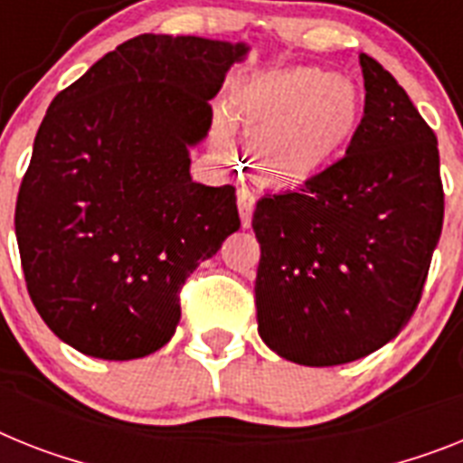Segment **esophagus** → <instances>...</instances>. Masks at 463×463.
<instances>
[{
  "instance_id": "obj_1",
  "label": "esophagus",
  "mask_w": 463,
  "mask_h": 463,
  "mask_svg": "<svg viewBox=\"0 0 463 463\" xmlns=\"http://www.w3.org/2000/svg\"><path fill=\"white\" fill-rule=\"evenodd\" d=\"M256 207V197L250 188H240L238 190V209H240V219H242L244 228L251 225V213H254Z\"/></svg>"
}]
</instances>
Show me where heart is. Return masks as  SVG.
I'll return each instance as SVG.
<instances>
[{
	"instance_id": "heart-1",
	"label": "heart",
	"mask_w": 463,
	"mask_h": 463,
	"mask_svg": "<svg viewBox=\"0 0 463 463\" xmlns=\"http://www.w3.org/2000/svg\"><path fill=\"white\" fill-rule=\"evenodd\" d=\"M360 96L351 81L322 68H289L244 80L232 91V119L251 143L263 181L297 188L332 166L360 127ZM213 153L232 159L231 127L216 122Z\"/></svg>"
}]
</instances>
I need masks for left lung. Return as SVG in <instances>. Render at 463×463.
I'll use <instances>...</instances> for the list:
<instances>
[{
	"mask_svg": "<svg viewBox=\"0 0 463 463\" xmlns=\"http://www.w3.org/2000/svg\"><path fill=\"white\" fill-rule=\"evenodd\" d=\"M364 115L336 165L263 195L256 320L270 351L306 367L360 360L395 339L421 298L442 231L436 134L395 77L360 53Z\"/></svg>",
	"mask_w": 463,
	"mask_h": 463,
	"instance_id": "obj_1",
	"label": "left lung"
}]
</instances>
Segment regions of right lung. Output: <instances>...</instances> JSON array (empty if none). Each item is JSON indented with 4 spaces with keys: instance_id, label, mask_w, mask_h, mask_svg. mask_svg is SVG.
<instances>
[{
    "instance_id": "obj_1",
    "label": "right lung",
    "mask_w": 463,
    "mask_h": 463,
    "mask_svg": "<svg viewBox=\"0 0 463 463\" xmlns=\"http://www.w3.org/2000/svg\"><path fill=\"white\" fill-rule=\"evenodd\" d=\"M238 42L138 34L58 93L15 202L27 291L58 339L100 360L159 351L178 291L240 228L235 188L190 176Z\"/></svg>"
}]
</instances>
